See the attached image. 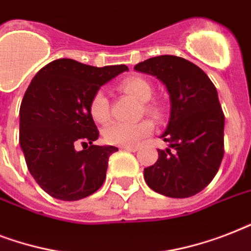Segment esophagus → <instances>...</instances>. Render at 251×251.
<instances>
[{"label":"esophagus","instance_id":"obj_1","mask_svg":"<svg viewBox=\"0 0 251 251\" xmlns=\"http://www.w3.org/2000/svg\"><path fill=\"white\" fill-rule=\"evenodd\" d=\"M122 149L126 150V151H130V152H135V151L139 150V147L138 146H122Z\"/></svg>","mask_w":251,"mask_h":251}]
</instances>
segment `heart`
I'll return each instance as SVG.
<instances>
[{
	"label": "heart",
	"mask_w": 251,
	"mask_h": 251,
	"mask_svg": "<svg viewBox=\"0 0 251 251\" xmlns=\"http://www.w3.org/2000/svg\"><path fill=\"white\" fill-rule=\"evenodd\" d=\"M121 90L126 94L131 95L133 98L145 104V110L150 116L155 118L161 117V108L157 104L147 102L152 98L153 90L149 80L141 76H130L121 84ZM90 114L94 121L98 124H106L110 118L109 99L104 91L95 92L90 101ZM153 126L150 121H141L138 124H121L114 122L106 126L104 130V139L108 143L116 146H133L143 138L149 137L152 133Z\"/></svg>",
	"instance_id": "heart-1"
}]
</instances>
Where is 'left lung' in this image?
Masks as SVG:
<instances>
[{
	"label": "left lung",
	"mask_w": 251,
	"mask_h": 251,
	"mask_svg": "<svg viewBox=\"0 0 251 251\" xmlns=\"http://www.w3.org/2000/svg\"><path fill=\"white\" fill-rule=\"evenodd\" d=\"M134 70L156 76L171 102L160 137L169 146L157 150L156 163L145 168L146 183L171 198L198 194L212 181L224 156V113L218 91L202 69L181 57H152Z\"/></svg>",
	"instance_id": "8db88e82"
}]
</instances>
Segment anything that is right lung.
Returning a JSON list of instances; mask_svg holds the SVG:
<instances>
[{"label":"right lung","instance_id":"obj_1","mask_svg":"<svg viewBox=\"0 0 251 251\" xmlns=\"http://www.w3.org/2000/svg\"><path fill=\"white\" fill-rule=\"evenodd\" d=\"M127 70L60 58L31 80L19 110V145L29 173L53 198L79 201L104 182L108 159L118 149L94 145L99 131L90 101L102 84ZM78 144L84 150L78 151Z\"/></svg>","mask_w":251,"mask_h":251}]
</instances>
